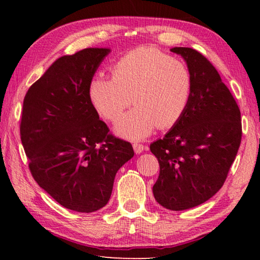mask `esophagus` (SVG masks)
I'll return each mask as SVG.
<instances>
[{"label":"esophagus","mask_w":260,"mask_h":260,"mask_svg":"<svg viewBox=\"0 0 260 260\" xmlns=\"http://www.w3.org/2000/svg\"><path fill=\"white\" fill-rule=\"evenodd\" d=\"M133 148H134V151H135L136 154H141L144 150H147V146L142 145V144H140V143H134Z\"/></svg>","instance_id":"34e87169"}]
</instances>
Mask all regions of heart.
Segmentation results:
<instances>
[{"label":"heart","mask_w":260,"mask_h":260,"mask_svg":"<svg viewBox=\"0 0 260 260\" xmlns=\"http://www.w3.org/2000/svg\"><path fill=\"white\" fill-rule=\"evenodd\" d=\"M191 92L186 64L153 47L127 52L113 67V78L96 77L89 87L92 106L114 123L133 101L136 107L123 116L115 131L134 141L145 139L156 126H174L185 113Z\"/></svg>","instance_id":"1"}]
</instances>
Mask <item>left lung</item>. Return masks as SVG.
<instances>
[{
	"instance_id": "left-lung-1",
	"label": "left lung",
	"mask_w": 260,
	"mask_h": 260,
	"mask_svg": "<svg viewBox=\"0 0 260 260\" xmlns=\"http://www.w3.org/2000/svg\"><path fill=\"white\" fill-rule=\"evenodd\" d=\"M192 76L182 118L151 152L159 164L153 194L162 207L181 211L212 198L223 185L241 142L240 109L212 63L192 48H172Z\"/></svg>"
}]
</instances>
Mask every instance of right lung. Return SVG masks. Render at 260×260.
Listing matches in <instances>:
<instances>
[{
	"label": "right lung",
	"mask_w": 260,
	"mask_h": 260,
	"mask_svg": "<svg viewBox=\"0 0 260 260\" xmlns=\"http://www.w3.org/2000/svg\"><path fill=\"white\" fill-rule=\"evenodd\" d=\"M109 51L87 48L59 58L23 101L20 135L33 179L77 212L106 206L116 173L134 156L129 142L109 133L89 98L92 77Z\"/></svg>",
	"instance_id": "right-lung-1"
}]
</instances>
